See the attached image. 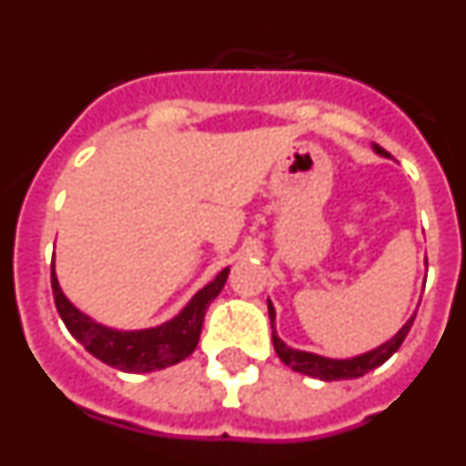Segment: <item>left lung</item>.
I'll return each instance as SVG.
<instances>
[{
	"instance_id": "1",
	"label": "left lung",
	"mask_w": 466,
	"mask_h": 466,
	"mask_svg": "<svg viewBox=\"0 0 466 466\" xmlns=\"http://www.w3.org/2000/svg\"><path fill=\"white\" fill-rule=\"evenodd\" d=\"M376 151L378 154L387 156V151L380 149L378 144H376ZM268 312H270V322H273L275 310L270 303H268ZM413 319H409V322L403 324V329L397 333V336H394L392 340H387V343L380 345L378 350H373V352H366V355L355 357V360H327V357L312 355V352L291 350L278 339V333L275 331H273V345H275V352H278L279 360H282L287 366H291L294 371L306 373V376H312V378H319V380H348V378L364 376V373H369L371 369L380 366L382 361L390 360V357H392L394 352L401 348L403 339L409 336Z\"/></svg>"
}]
</instances>
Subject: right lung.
Masks as SVG:
<instances>
[{
	"label": "right lung",
	"mask_w": 466,
	"mask_h": 466,
	"mask_svg": "<svg viewBox=\"0 0 466 466\" xmlns=\"http://www.w3.org/2000/svg\"><path fill=\"white\" fill-rule=\"evenodd\" d=\"M226 278H228V268L221 270L208 287L198 291L191 303L170 322L156 329H144V331H114V329L95 324L65 299L51 263L53 299H56V308L63 317L65 327L90 355L127 373L156 371V369H166V366L187 360L200 339L208 306L224 289Z\"/></svg>",
	"instance_id": "obj_1"
}]
</instances>
